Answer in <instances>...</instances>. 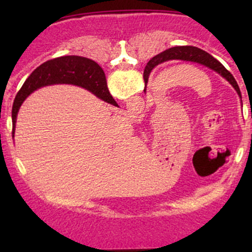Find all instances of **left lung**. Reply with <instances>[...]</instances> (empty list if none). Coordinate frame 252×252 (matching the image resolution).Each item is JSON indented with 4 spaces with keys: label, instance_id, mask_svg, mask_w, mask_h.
I'll list each match as a JSON object with an SVG mask.
<instances>
[{
    "label": "left lung",
    "instance_id": "1",
    "mask_svg": "<svg viewBox=\"0 0 252 252\" xmlns=\"http://www.w3.org/2000/svg\"><path fill=\"white\" fill-rule=\"evenodd\" d=\"M172 59H180V60H187V62H194V63H199L201 65L207 66V67L211 68V70L218 72L220 76H222L225 79L227 80L231 85L235 88V90L238 92V94L241 96V91H239L238 84H237L236 79L233 78L232 74L228 72L224 66L221 65L216 58H213L210 53L207 52L200 50L198 47H193V46H176V47H172L168 48V50L163 51L162 53L158 54L153 58L152 60L148 63L149 65V70L148 72H146L144 74V82H148V74L150 73L153 67H155L156 65L158 63L167 62V60H172ZM146 91V90H144Z\"/></svg>",
    "mask_w": 252,
    "mask_h": 252
}]
</instances>
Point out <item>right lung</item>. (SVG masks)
I'll use <instances>...</instances> for the list:
<instances>
[{
  "instance_id": "add662e5",
  "label": "right lung",
  "mask_w": 252,
  "mask_h": 252,
  "mask_svg": "<svg viewBox=\"0 0 252 252\" xmlns=\"http://www.w3.org/2000/svg\"><path fill=\"white\" fill-rule=\"evenodd\" d=\"M73 84L94 92L104 102L116 105L106 86L105 74L99 65L88 58L66 56L43 63L27 78L21 90L17 92L11 110L13 137L15 134L16 116L20 106L33 91L51 84Z\"/></svg>"
}]
</instances>
